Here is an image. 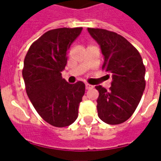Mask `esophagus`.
Segmentation results:
<instances>
[{
  "label": "esophagus",
  "instance_id": "1",
  "mask_svg": "<svg viewBox=\"0 0 161 161\" xmlns=\"http://www.w3.org/2000/svg\"><path fill=\"white\" fill-rule=\"evenodd\" d=\"M92 88H93V85H91L90 84H85V89L86 90H91Z\"/></svg>",
  "mask_w": 161,
  "mask_h": 161
}]
</instances>
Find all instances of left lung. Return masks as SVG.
I'll return each mask as SVG.
<instances>
[{"mask_svg": "<svg viewBox=\"0 0 161 161\" xmlns=\"http://www.w3.org/2000/svg\"><path fill=\"white\" fill-rule=\"evenodd\" d=\"M88 31L104 56L102 69L112 77L108 91L96 86L98 116L105 123L120 124L134 114L141 101L146 86L145 65L137 49L124 37L101 28Z\"/></svg>", "mask_w": 161, "mask_h": 161, "instance_id": "8db88e82", "label": "left lung"}]
</instances>
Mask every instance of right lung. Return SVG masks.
<instances>
[{
    "label": "right lung",
    "instance_id": "right-lung-1",
    "mask_svg": "<svg viewBox=\"0 0 161 161\" xmlns=\"http://www.w3.org/2000/svg\"><path fill=\"white\" fill-rule=\"evenodd\" d=\"M82 27L50 30L31 45L24 59L22 76L26 94L38 114L58 128L72 124L85 91L82 81L70 84L62 78L67 51Z\"/></svg>",
    "mask_w": 161,
    "mask_h": 161
}]
</instances>
